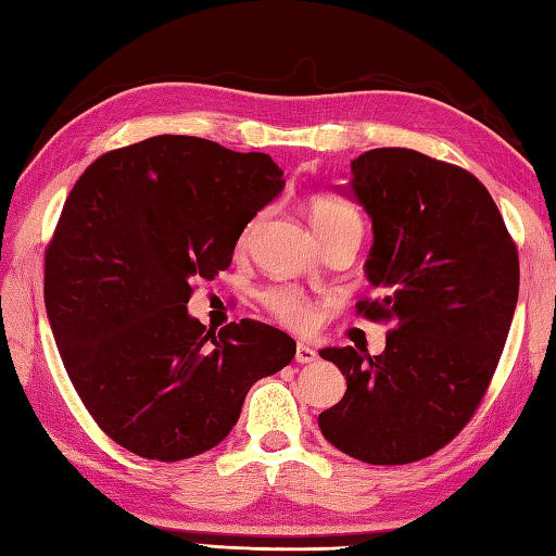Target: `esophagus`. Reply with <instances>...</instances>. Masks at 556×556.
Returning a JSON list of instances; mask_svg holds the SVG:
<instances>
[{"label": "esophagus", "instance_id": "1", "mask_svg": "<svg viewBox=\"0 0 556 556\" xmlns=\"http://www.w3.org/2000/svg\"><path fill=\"white\" fill-rule=\"evenodd\" d=\"M295 361L298 363H314V361H317V351H314L312 349V345L309 343H298V351H295Z\"/></svg>", "mask_w": 556, "mask_h": 556}]
</instances>
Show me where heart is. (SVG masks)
Segmentation results:
<instances>
[{
	"label": "heart",
	"mask_w": 556,
	"mask_h": 556,
	"mask_svg": "<svg viewBox=\"0 0 556 556\" xmlns=\"http://www.w3.org/2000/svg\"><path fill=\"white\" fill-rule=\"evenodd\" d=\"M307 217H309L312 227L317 229V235L321 239L329 237L331 232H337L339 227L353 223V219H358V215H355L353 207H349L343 201H339V198H329V195L309 198ZM256 225H258V217L254 219V223H249V227L244 229L242 244L249 242V237L256 229ZM264 302H266V307L274 312L280 321L290 324V327H307V324L312 321L309 300L295 288L268 290L264 295Z\"/></svg>",
	"instance_id": "obj_1"
}]
</instances>
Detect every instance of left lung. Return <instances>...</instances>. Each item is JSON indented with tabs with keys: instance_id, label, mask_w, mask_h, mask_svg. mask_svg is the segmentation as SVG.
<instances>
[{
	"instance_id": "8db88e82",
	"label": "left lung",
	"mask_w": 556,
	"mask_h": 556,
	"mask_svg": "<svg viewBox=\"0 0 556 556\" xmlns=\"http://www.w3.org/2000/svg\"><path fill=\"white\" fill-rule=\"evenodd\" d=\"M341 193L372 223L377 300L358 312L392 331L380 355L319 351L345 377L319 428L363 463H416L453 441L486 392L516 312L518 251L481 181L421 152L361 154Z\"/></svg>"
}]
</instances>
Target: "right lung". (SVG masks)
Segmentation results:
<instances>
[{
  "label": "right lung",
  "mask_w": 556,
  "mask_h": 556,
  "mask_svg": "<svg viewBox=\"0 0 556 556\" xmlns=\"http://www.w3.org/2000/svg\"><path fill=\"white\" fill-rule=\"evenodd\" d=\"M282 186L268 154L156 135L99 156L70 191L46 254L50 329L87 412L130 453L215 447L251 384L295 358L286 331L242 319L215 333L186 307Z\"/></svg>",
  "instance_id": "right-lung-1"
}]
</instances>
